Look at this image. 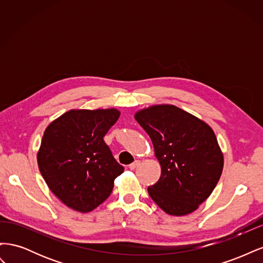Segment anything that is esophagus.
<instances>
[{
    "label": "esophagus",
    "mask_w": 263,
    "mask_h": 263,
    "mask_svg": "<svg viewBox=\"0 0 263 263\" xmlns=\"http://www.w3.org/2000/svg\"><path fill=\"white\" fill-rule=\"evenodd\" d=\"M140 164V161L139 160H136V161H134L133 163H130L129 164V169L130 170H134V169H136L137 168V166Z\"/></svg>",
    "instance_id": "1"
}]
</instances>
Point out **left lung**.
Listing matches in <instances>:
<instances>
[{"instance_id":"1","label":"left lung","mask_w":263,"mask_h":263,"mask_svg":"<svg viewBox=\"0 0 263 263\" xmlns=\"http://www.w3.org/2000/svg\"><path fill=\"white\" fill-rule=\"evenodd\" d=\"M153 141L161 177L148 187L166 214L184 216L197 210L216 186L224 157L211 127L174 105H154L135 114Z\"/></svg>"}]
</instances>
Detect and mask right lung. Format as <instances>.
<instances>
[{
    "instance_id": "1",
    "label": "right lung",
    "mask_w": 263,
    "mask_h": 263,
    "mask_svg": "<svg viewBox=\"0 0 263 263\" xmlns=\"http://www.w3.org/2000/svg\"><path fill=\"white\" fill-rule=\"evenodd\" d=\"M121 115L116 108L71 109L47 127L37 154L47 185L74 211L97 209L124 172L103 137Z\"/></svg>"
}]
</instances>
